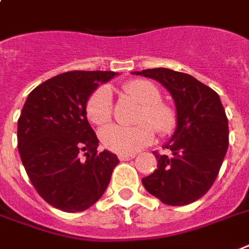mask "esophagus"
I'll return each mask as SVG.
<instances>
[{"label":"esophagus","instance_id":"esophagus-1","mask_svg":"<svg viewBox=\"0 0 249 249\" xmlns=\"http://www.w3.org/2000/svg\"><path fill=\"white\" fill-rule=\"evenodd\" d=\"M136 157L134 154H120L119 155V159L120 160H130V159H133Z\"/></svg>","mask_w":249,"mask_h":249}]
</instances>
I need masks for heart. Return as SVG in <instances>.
<instances>
[{
	"label": "heart",
	"instance_id": "obj_1",
	"mask_svg": "<svg viewBox=\"0 0 249 249\" xmlns=\"http://www.w3.org/2000/svg\"><path fill=\"white\" fill-rule=\"evenodd\" d=\"M123 90L143 106L140 113V121H147L153 126L147 123H142L133 128L109 125L100 132V140L107 149L115 153L133 154L154 140L153 127L160 134H167L175 128L176 115L172 108L160 102V91L150 81L134 79L125 83ZM86 116L95 126H103L109 123L112 102L111 92L107 87H99L91 94L86 104Z\"/></svg>",
	"mask_w": 249,
	"mask_h": 249
}]
</instances>
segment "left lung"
Masks as SVG:
<instances>
[{
	"instance_id": "left-lung-1",
	"label": "left lung",
	"mask_w": 249,
	"mask_h": 249,
	"mask_svg": "<svg viewBox=\"0 0 249 249\" xmlns=\"http://www.w3.org/2000/svg\"><path fill=\"white\" fill-rule=\"evenodd\" d=\"M133 74L158 81L176 107V129L164 145L171 154L154 153L158 168L142 184L163 204H192L213 185L229 147V121L219 95L192 75L166 68Z\"/></svg>"
}]
</instances>
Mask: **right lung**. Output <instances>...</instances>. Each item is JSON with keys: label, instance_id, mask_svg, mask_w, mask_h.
<instances>
[{"label": "right lung", "instance_id": "right-lung-1", "mask_svg": "<svg viewBox=\"0 0 249 249\" xmlns=\"http://www.w3.org/2000/svg\"><path fill=\"white\" fill-rule=\"evenodd\" d=\"M115 75L100 70L66 71L27 96L18 119L19 155L36 192L53 208L77 213L92 206L119 164L116 154L98 153L99 140L86 116L90 95Z\"/></svg>", "mask_w": 249, "mask_h": 249}]
</instances>
